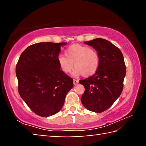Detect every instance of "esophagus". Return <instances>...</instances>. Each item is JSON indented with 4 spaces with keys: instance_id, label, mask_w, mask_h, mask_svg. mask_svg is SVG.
Returning <instances> with one entry per match:
<instances>
[{
    "instance_id": "obj_1",
    "label": "esophagus",
    "mask_w": 146,
    "mask_h": 146,
    "mask_svg": "<svg viewBox=\"0 0 146 146\" xmlns=\"http://www.w3.org/2000/svg\"><path fill=\"white\" fill-rule=\"evenodd\" d=\"M78 83V80H76V79H73V84H74V85L77 84Z\"/></svg>"
}]
</instances>
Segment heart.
I'll use <instances>...</instances> for the list:
<instances>
[{"label":"heart","instance_id":"heart-1","mask_svg":"<svg viewBox=\"0 0 146 146\" xmlns=\"http://www.w3.org/2000/svg\"><path fill=\"white\" fill-rule=\"evenodd\" d=\"M66 54L60 53L57 56L58 65L64 73H70L74 66L76 68L73 72L74 76H90L97 71L100 57L95 49L73 44L66 49Z\"/></svg>","mask_w":146,"mask_h":146}]
</instances>
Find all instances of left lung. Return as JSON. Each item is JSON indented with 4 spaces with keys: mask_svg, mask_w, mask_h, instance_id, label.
Listing matches in <instances>:
<instances>
[{
    "mask_svg": "<svg viewBox=\"0 0 146 146\" xmlns=\"http://www.w3.org/2000/svg\"><path fill=\"white\" fill-rule=\"evenodd\" d=\"M84 44L97 50L100 64L93 75L79 81L85 88L81 102L91 111L102 113L122 93L126 68L121 51L110 41L97 38Z\"/></svg>",
    "mask_w": 146,
    "mask_h": 146,
    "instance_id": "left-lung-1",
    "label": "left lung"
}]
</instances>
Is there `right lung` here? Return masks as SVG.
<instances>
[{"label":"right lung","mask_w":146,"mask_h":146,"mask_svg":"<svg viewBox=\"0 0 146 146\" xmlns=\"http://www.w3.org/2000/svg\"><path fill=\"white\" fill-rule=\"evenodd\" d=\"M67 42H40L27 48L16 66L18 90L32 111L49 117L61 110L73 87V79L60 70L57 56Z\"/></svg>","instance_id":"right-lung-1"}]
</instances>
